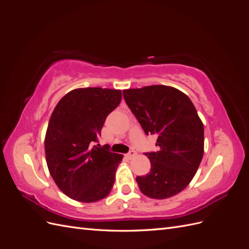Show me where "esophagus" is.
<instances>
[{
  "label": "esophagus",
  "mask_w": 249,
  "mask_h": 249,
  "mask_svg": "<svg viewBox=\"0 0 249 249\" xmlns=\"http://www.w3.org/2000/svg\"><path fill=\"white\" fill-rule=\"evenodd\" d=\"M136 155H137V153L135 152V150H131V152H130V153H127L125 156H126L127 159H132V158H133V157H135Z\"/></svg>",
  "instance_id": "1"
}]
</instances>
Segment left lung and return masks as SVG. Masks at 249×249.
I'll use <instances>...</instances> for the list:
<instances>
[{
  "mask_svg": "<svg viewBox=\"0 0 249 249\" xmlns=\"http://www.w3.org/2000/svg\"><path fill=\"white\" fill-rule=\"evenodd\" d=\"M127 106L158 152L145 154L150 171L137 177L140 191L155 199L177 195L190 184L203 156V124L191 100L178 89L152 85L124 90Z\"/></svg>",
  "mask_w": 249,
  "mask_h": 249,
  "instance_id": "left-lung-1",
  "label": "left lung"
}]
</instances>
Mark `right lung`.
<instances>
[{
	"instance_id": "add662e5",
	"label": "right lung",
	"mask_w": 249,
	"mask_h": 249,
	"mask_svg": "<svg viewBox=\"0 0 249 249\" xmlns=\"http://www.w3.org/2000/svg\"><path fill=\"white\" fill-rule=\"evenodd\" d=\"M122 101V90L73 89L53 111L44 138L48 168L65 195L81 202L107 197L123 155L93 145L105 120Z\"/></svg>"
}]
</instances>
